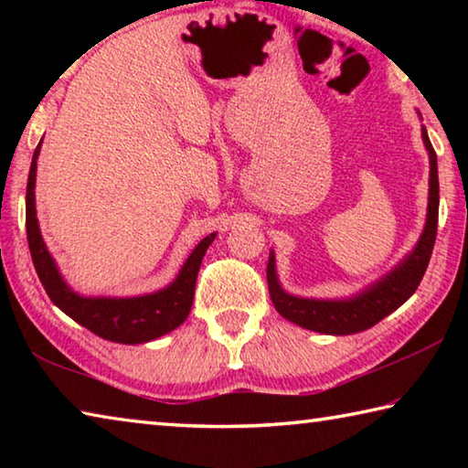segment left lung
Masks as SVG:
<instances>
[{
  "label": "left lung",
  "mask_w": 468,
  "mask_h": 468,
  "mask_svg": "<svg viewBox=\"0 0 468 468\" xmlns=\"http://www.w3.org/2000/svg\"><path fill=\"white\" fill-rule=\"evenodd\" d=\"M421 138L427 154H430V197H427V218L423 233L419 235L415 248L390 272L379 276L378 281L367 284L366 289L357 291L355 295L343 299L299 297L284 291L279 281V272H276L274 251L271 250V258H268L266 268L268 291H271V299L276 312L284 320L297 324V326L305 330L322 332V335H355V332H363L376 326L379 320H384L386 315L399 310L417 291L433 251L440 208L438 158H435V150L425 128H421Z\"/></svg>",
  "instance_id": "8db88e82"
}]
</instances>
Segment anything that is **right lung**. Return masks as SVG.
Listing matches in <instances>:
<instances>
[{
    "instance_id": "obj_1",
    "label": "right lung",
    "mask_w": 468,
    "mask_h": 468,
    "mask_svg": "<svg viewBox=\"0 0 468 468\" xmlns=\"http://www.w3.org/2000/svg\"><path fill=\"white\" fill-rule=\"evenodd\" d=\"M43 140L33 154L27 184V237L30 256H33L38 281L43 282L47 295L59 310L69 315L80 326L89 328L94 335L120 345H142L150 340L169 335L186 322L194 303V291L197 271L202 258L217 233L206 235L189 253L184 266L179 268L176 279L167 287L132 297H89L74 291L63 279L58 262L47 250L41 227L37 218L35 184H37V158L41 153Z\"/></svg>"
}]
</instances>
